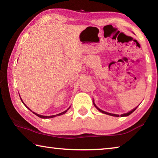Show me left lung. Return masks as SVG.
<instances>
[{
    "mask_svg": "<svg viewBox=\"0 0 158 158\" xmlns=\"http://www.w3.org/2000/svg\"><path fill=\"white\" fill-rule=\"evenodd\" d=\"M94 104V106H95L96 108H97L99 111H100V112H102V113H103V114H107V115H110V116H116V117H119V115H118V114H110V113H108V112H106V111H102V110H101V109H99L97 106H96L95 105V103H93ZM137 107H136L135 109H134L133 110H132V111H130V112H128V113H127V114H121V115H120V116H121V117H123V116H129V115H130L132 113L133 111H135V109H137Z\"/></svg>",
    "mask_w": 158,
    "mask_h": 158,
    "instance_id": "left-lung-1",
    "label": "left lung"
}]
</instances>
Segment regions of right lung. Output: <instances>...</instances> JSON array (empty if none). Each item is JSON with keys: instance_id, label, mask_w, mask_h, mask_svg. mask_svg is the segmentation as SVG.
Segmentation results:
<instances>
[{"instance_id": "1", "label": "right lung", "mask_w": 158, "mask_h": 158, "mask_svg": "<svg viewBox=\"0 0 158 158\" xmlns=\"http://www.w3.org/2000/svg\"><path fill=\"white\" fill-rule=\"evenodd\" d=\"M21 102H22L23 103V100H21ZM23 105H24L26 106V105H25L24 103H23ZM26 107H27V106H26ZM28 108V107H27ZM29 110H31L29 108H28ZM68 110V109H67V110H65V111H63V112H62V113H60V114H57V115H53V116H42V115H40V114H36V113H35V112H33V113L34 114H35L36 116H37L38 117H40V118H53V117H55V116H60V115H63V114H65L66 113V111ZM31 111H32L31 110Z\"/></svg>"}]
</instances>
